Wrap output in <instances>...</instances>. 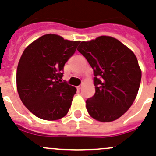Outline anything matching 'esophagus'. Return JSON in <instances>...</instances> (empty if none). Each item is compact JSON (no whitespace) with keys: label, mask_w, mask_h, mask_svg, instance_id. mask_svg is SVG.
Masks as SVG:
<instances>
[{"label":"esophagus","mask_w":156,"mask_h":156,"mask_svg":"<svg viewBox=\"0 0 156 156\" xmlns=\"http://www.w3.org/2000/svg\"><path fill=\"white\" fill-rule=\"evenodd\" d=\"M82 88H83V85H80V86H78V87H77V89H78V90H82Z\"/></svg>","instance_id":"34e87169"}]
</instances>
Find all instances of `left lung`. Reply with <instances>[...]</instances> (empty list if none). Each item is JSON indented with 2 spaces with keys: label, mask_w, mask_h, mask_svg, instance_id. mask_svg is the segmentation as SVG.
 <instances>
[{
  "label": "left lung",
  "mask_w": 156,
  "mask_h": 156,
  "mask_svg": "<svg viewBox=\"0 0 156 156\" xmlns=\"http://www.w3.org/2000/svg\"><path fill=\"white\" fill-rule=\"evenodd\" d=\"M78 51L94 70L95 94L86 100L91 117L111 122L129 110L136 98L141 81L137 58L115 38L101 36L82 41Z\"/></svg>",
  "instance_id": "8db88e82"
}]
</instances>
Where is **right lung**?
<instances>
[{
    "instance_id": "right-lung-1",
    "label": "right lung",
    "mask_w": 156,
    "mask_h": 156,
    "mask_svg": "<svg viewBox=\"0 0 156 156\" xmlns=\"http://www.w3.org/2000/svg\"><path fill=\"white\" fill-rule=\"evenodd\" d=\"M79 43L47 34L23 51L16 70V89L23 104L39 118L56 120L67 114L77 90L62 82V71Z\"/></svg>"
}]
</instances>
